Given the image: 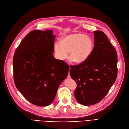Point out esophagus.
I'll return each mask as SVG.
<instances>
[{"mask_svg": "<svg viewBox=\"0 0 129 129\" xmlns=\"http://www.w3.org/2000/svg\"><path fill=\"white\" fill-rule=\"evenodd\" d=\"M71 70V69L70 68V70ZM67 78H71V76H70V73H69V74H68V75H67Z\"/></svg>", "mask_w": 129, "mask_h": 129, "instance_id": "esophagus-1", "label": "esophagus"}]
</instances>
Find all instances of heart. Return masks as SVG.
<instances>
[{"label":"heart","instance_id":"obj_1","mask_svg":"<svg viewBox=\"0 0 129 129\" xmlns=\"http://www.w3.org/2000/svg\"><path fill=\"white\" fill-rule=\"evenodd\" d=\"M93 42L91 38L83 34L74 33L65 36L61 42L54 43V49L57 58L64 60L68 57L75 64H81L86 61L92 53Z\"/></svg>","mask_w":129,"mask_h":129}]
</instances>
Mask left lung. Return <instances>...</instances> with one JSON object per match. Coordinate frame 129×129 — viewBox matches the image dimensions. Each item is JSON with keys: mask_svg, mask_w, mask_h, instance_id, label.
Segmentation results:
<instances>
[{"mask_svg": "<svg viewBox=\"0 0 129 129\" xmlns=\"http://www.w3.org/2000/svg\"><path fill=\"white\" fill-rule=\"evenodd\" d=\"M93 33L94 45L88 58L77 65H70V75L77 84L74 95L84 106L102 100L117 76L116 50L103 32L94 31Z\"/></svg>", "mask_w": 129, "mask_h": 129, "instance_id": "obj_1", "label": "left lung"}]
</instances>
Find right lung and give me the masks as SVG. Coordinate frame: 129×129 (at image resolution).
Instances as JSON below:
<instances>
[{
	"label": "right lung",
	"instance_id": "add662e5",
	"mask_svg": "<svg viewBox=\"0 0 129 129\" xmlns=\"http://www.w3.org/2000/svg\"><path fill=\"white\" fill-rule=\"evenodd\" d=\"M55 39L51 30L32 31L13 56L15 85L27 100L36 106L45 107L53 102L69 73V65L53 56Z\"/></svg>",
	"mask_w": 129,
	"mask_h": 129
}]
</instances>
